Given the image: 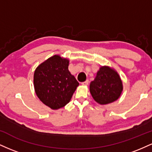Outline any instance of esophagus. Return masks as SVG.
Segmentation results:
<instances>
[{"mask_svg": "<svg viewBox=\"0 0 152 152\" xmlns=\"http://www.w3.org/2000/svg\"><path fill=\"white\" fill-rule=\"evenodd\" d=\"M81 84L83 85V86H87V85L88 84V80H86V81H83V82H82V83H81Z\"/></svg>", "mask_w": 152, "mask_h": 152, "instance_id": "34e87169", "label": "esophagus"}]
</instances>
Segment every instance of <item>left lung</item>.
Returning <instances> with one entry per match:
<instances>
[{
	"label": "left lung",
	"mask_w": 152,
	"mask_h": 152,
	"mask_svg": "<svg viewBox=\"0 0 152 152\" xmlns=\"http://www.w3.org/2000/svg\"><path fill=\"white\" fill-rule=\"evenodd\" d=\"M123 91V84L118 73L109 66H102L90 83V92L94 100L101 105L116 101Z\"/></svg>",
	"instance_id": "left-lung-1"
}]
</instances>
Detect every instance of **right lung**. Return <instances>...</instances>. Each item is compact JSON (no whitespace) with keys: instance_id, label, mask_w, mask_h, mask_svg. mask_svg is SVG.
<instances>
[{"instance_id":"right-lung-1","label":"right lung","mask_w":152,"mask_h":152,"mask_svg":"<svg viewBox=\"0 0 152 152\" xmlns=\"http://www.w3.org/2000/svg\"><path fill=\"white\" fill-rule=\"evenodd\" d=\"M69 59L54 55L35 70L34 83L36 95L51 109L65 106L79 85L69 71Z\"/></svg>"}]
</instances>
